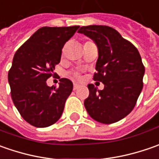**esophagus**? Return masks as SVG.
<instances>
[{
  "mask_svg": "<svg viewBox=\"0 0 159 159\" xmlns=\"http://www.w3.org/2000/svg\"><path fill=\"white\" fill-rule=\"evenodd\" d=\"M80 88V85H78V84H74V86H73V90H76Z\"/></svg>",
  "mask_w": 159,
  "mask_h": 159,
  "instance_id": "obj_1",
  "label": "esophagus"
}]
</instances>
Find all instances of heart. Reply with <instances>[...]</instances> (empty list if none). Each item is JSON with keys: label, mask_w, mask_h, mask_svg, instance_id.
I'll return each mask as SVG.
<instances>
[{"label": "heart", "mask_w": 159, "mask_h": 159, "mask_svg": "<svg viewBox=\"0 0 159 159\" xmlns=\"http://www.w3.org/2000/svg\"><path fill=\"white\" fill-rule=\"evenodd\" d=\"M71 77H72L74 80H79V79H80V74H79L77 71H73V72H71Z\"/></svg>", "instance_id": "obj_1"}]
</instances>
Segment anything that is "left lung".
Here are the masks:
<instances>
[{"mask_svg":"<svg viewBox=\"0 0 159 159\" xmlns=\"http://www.w3.org/2000/svg\"><path fill=\"white\" fill-rule=\"evenodd\" d=\"M78 33L88 36L97 46V72L94 80L104 85V89L99 90L89 84L85 108L97 122L119 121L133 111L143 87L145 69L139 51L110 26H82Z\"/></svg>","mask_w":159,"mask_h":159,"instance_id":"left-lung-1","label":"left lung"}]
</instances>
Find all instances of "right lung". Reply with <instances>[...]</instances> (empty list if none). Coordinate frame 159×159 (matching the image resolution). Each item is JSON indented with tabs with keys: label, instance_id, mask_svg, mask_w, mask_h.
Wrapping results in <instances>:
<instances>
[{
	"label": "right lung",
	"instance_id": "1",
	"mask_svg": "<svg viewBox=\"0 0 159 159\" xmlns=\"http://www.w3.org/2000/svg\"><path fill=\"white\" fill-rule=\"evenodd\" d=\"M80 26L41 27L16 52L8 74L11 98L22 118L36 127L55 124L62 116L73 85L59 80V88H49L47 80L55 75L62 49Z\"/></svg>",
	"mask_w": 159,
	"mask_h": 159
}]
</instances>
